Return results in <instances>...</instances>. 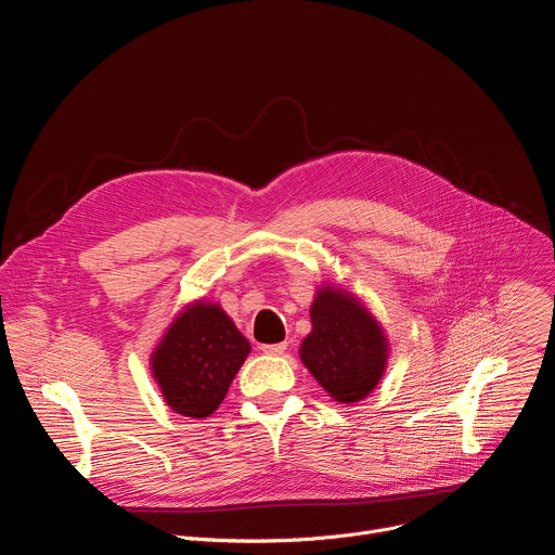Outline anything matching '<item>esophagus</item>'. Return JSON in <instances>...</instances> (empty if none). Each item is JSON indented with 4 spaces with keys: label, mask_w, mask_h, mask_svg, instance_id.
I'll return each mask as SVG.
<instances>
[{
    "label": "esophagus",
    "mask_w": 555,
    "mask_h": 555,
    "mask_svg": "<svg viewBox=\"0 0 555 555\" xmlns=\"http://www.w3.org/2000/svg\"><path fill=\"white\" fill-rule=\"evenodd\" d=\"M264 354H271V357H280V354H284V350H286V344H271V346H262L260 348Z\"/></svg>",
    "instance_id": "esophagus-1"
}]
</instances>
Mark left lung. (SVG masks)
Returning a JSON list of instances; mask_svg holds the SVG:
<instances>
[{
  "mask_svg": "<svg viewBox=\"0 0 555 555\" xmlns=\"http://www.w3.org/2000/svg\"><path fill=\"white\" fill-rule=\"evenodd\" d=\"M310 321L312 332L299 348L301 363L337 402L363 400L387 365V339L378 321L337 286L317 291Z\"/></svg>",
  "mask_w": 555,
  "mask_h": 555,
  "instance_id": "1",
  "label": "left lung"
}]
</instances>
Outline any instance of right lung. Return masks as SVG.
<instances>
[{"label":"right lung","instance_id":"obj_1","mask_svg":"<svg viewBox=\"0 0 555 555\" xmlns=\"http://www.w3.org/2000/svg\"><path fill=\"white\" fill-rule=\"evenodd\" d=\"M249 352V341L223 308L194 301L166 330L151 367L168 406L201 420L223 402Z\"/></svg>","mask_w":555,"mask_h":555}]
</instances>
